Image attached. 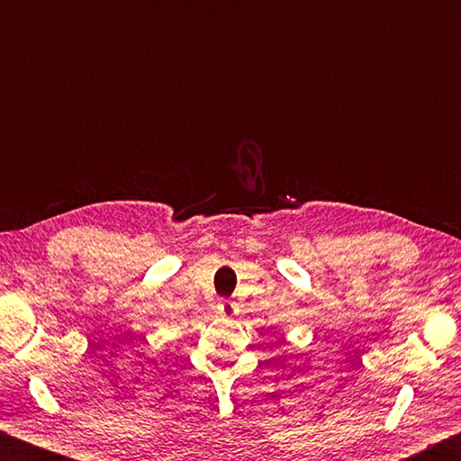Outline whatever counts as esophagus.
I'll return each mask as SVG.
<instances>
[{"instance_id":"1","label":"esophagus","mask_w":461,"mask_h":461,"mask_svg":"<svg viewBox=\"0 0 461 461\" xmlns=\"http://www.w3.org/2000/svg\"><path fill=\"white\" fill-rule=\"evenodd\" d=\"M218 313L222 318H232L237 313V303L230 300H221V303H218Z\"/></svg>"}]
</instances>
